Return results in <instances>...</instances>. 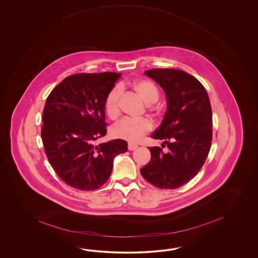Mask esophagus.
I'll use <instances>...</instances> for the list:
<instances>
[{"label":"esophagus","instance_id":"esophagus-1","mask_svg":"<svg viewBox=\"0 0 258 258\" xmlns=\"http://www.w3.org/2000/svg\"><path fill=\"white\" fill-rule=\"evenodd\" d=\"M137 145H136V144H132V143L128 144V149H129V150H135V149H137Z\"/></svg>","mask_w":258,"mask_h":258}]
</instances>
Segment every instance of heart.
I'll list each match as a JSON object with an SVG mask.
<instances>
[{"instance_id":"obj_1","label":"heart","mask_w":258,"mask_h":258,"mask_svg":"<svg viewBox=\"0 0 258 258\" xmlns=\"http://www.w3.org/2000/svg\"><path fill=\"white\" fill-rule=\"evenodd\" d=\"M133 88L139 94L147 103L156 102L159 97V88L153 82L142 79L133 83ZM122 88L121 86L116 85L110 88V91L105 98V110L108 116L114 119L120 114L121 100ZM153 128V123L147 118L142 119H133V118H123L121 121L115 123L111 133L112 136L117 138H121L132 142H137L142 139L143 137L151 131Z\"/></svg>"}]
</instances>
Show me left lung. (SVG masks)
Here are the masks:
<instances>
[{
	"instance_id": "1",
	"label": "left lung",
	"mask_w": 258,
	"mask_h": 258,
	"mask_svg": "<svg viewBox=\"0 0 258 258\" xmlns=\"http://www.w3.org/2000/svg\"><path fill=\"white\" fill-rule=\"evenodd\" d=\"M166 93L168 108L160 126L151 137L162 140L149 148L151 159L143 167V177L159 189H176L201 170L212 142V110L203 85L186 72L152 69L145 72Z\"/></svg>"
}]
</instances>
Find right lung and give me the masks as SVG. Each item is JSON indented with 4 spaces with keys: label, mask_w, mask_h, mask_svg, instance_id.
Segmentation results:
<instances>
[{
    "label": "right lung",
    "mask_w": 258,
    "mask_h": 258,
    "mask_svg": "<svg viewBox=\"0 0 258 258\" xmlns=\"http://www.w3.org/2000/svg\"><path fill=\"white\" fill-rule=\"evenodd\" d=\"M121 74H76L64 78L47 98L41 138L49 164L67 185L83 191L102 186L113 159L127 151L121 139L95 145L107 134L105 98Z\"/></svg>",
    "instance_id": "1"
}]
</instances>
